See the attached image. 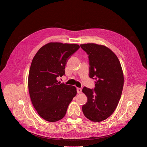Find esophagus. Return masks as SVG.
<instances>
[{
  "label": "esophagus",
  "instance_id": "obj_1",
  "mask_svg": "<svg viewBox=\"0 0 147 147\" xmlns=\"http://www.w3.org/2000/svg\"><path fill=\"white\" fill-rule=\"evenodd\" d=\"M77 93H78V94H80V93H81V92H82V90H81V88H77Z\"/></svg>",
  "mask_w": 147,
  "mask_h": 147
}]
</instances>
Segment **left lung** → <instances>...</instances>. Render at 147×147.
Returning <instances> with one entry per match:
<instances>
[{"instance_id": "8db88e82", "label": "left lung", "mask_w": 147, "mask_h": 147, "mask_svg": "<svg viewBox=\"0 0 147 147\" xmlns=\"http://www.w3.org/2000/svg\"><path fill=\"white\" fill-rule=\"evenodd\" d=\"M88 55L90 78L95 79L94 90L83 88L87 102L82 107L84 116L95 122L108 118L121 98L124 76L120 61L108 47L94 43L81 44Z\"/></svg>"}]
</instances>
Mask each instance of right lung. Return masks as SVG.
Masks as SVG:
<instances>
[{"mask_svg":"<svg viewBox=\"0 0 147 147\" xmlns=\"http://www.w3.org/2000/svg\"><path fill=\"white\" fill-rule=\"evenodd\" d=\"M79 48L74 44L50 42L32 59L28 80L30 96L38 115L48 121L63 118L77 94L74 86L61 83L57 78L65 75L67 60Z\"/></svg>","mask_w":147,"mask_h":147,"instance_id":"1","label":"right lung"}]
</instances>
